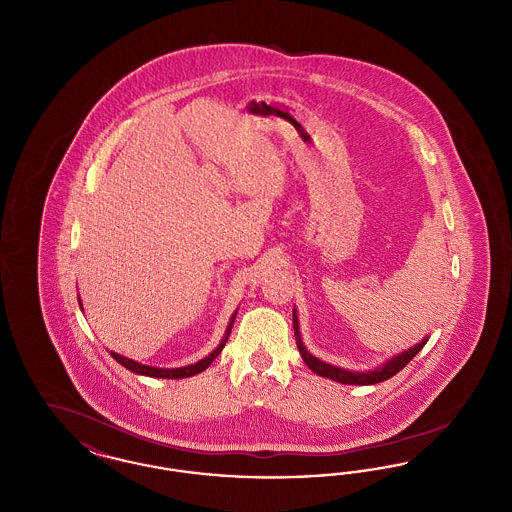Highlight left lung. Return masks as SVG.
<instances>
[{
    "label": "left lung",
    "mask_w": 512,
    "mask_h": 512,
    "mask_svg": "<svg viewBox=\"0 0 512 512\" xmlns=\"http://www.w3.org/2000/svg\"><path fill=\"white\" fill-rule=\"evenodd\" d=\"M293 332H295V343H297V349H299V355L301 359L305 361V365L309 366L313 372H317L318 376L322 378H330L334 382H340V384H349V386H372V384H380L384 380H388L391 376H395L401 368L409 365L413 361V357H416V353L426 345L428 338H424L422 341H418L413 347L393 355L391 359H388L386 363H382L372 370H347V368H340V366L330 365V363H324L320 361L318 357H315L313 353L307 351L305 343L301 340V332H299V318L297 313L293 309Z\"/></svg>",
    "instance_id": "obj_1"
}]
</instances>
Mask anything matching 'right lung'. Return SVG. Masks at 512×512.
<instances>
[{
	"instance_id": "add662e5",
	"label": "right lung",
	"mask_w": 512,
	"mask_h": 512,
	"mask_svg": "<svg viewBox=\"0 0 512 512\" xmlns=\"http://www.w3.org/2000/svg\"><path fill=\"white\" fill-rule=\"evenodd\" d=\"M78 305H80V311H84L80 297H78ZM236 313H238V311H234V315L228 320L226 332H224L222 340H220L219 345H217V349H213L207 357H203L201 361H197L194 365L178 366V368H159V366L142 365V363L132 361V359H128V357H124V355H119V353H115V351H111V357H113L119 365L128 368V370L134 372V374H140V376H149V378H171V380H176V378H190V376H195V374L203 372L207 366L211 365V363L219 357L222 347L226 345L228 336H230V332H232V326H234V320H236Z\"/></svg>"
}]
</instances>
